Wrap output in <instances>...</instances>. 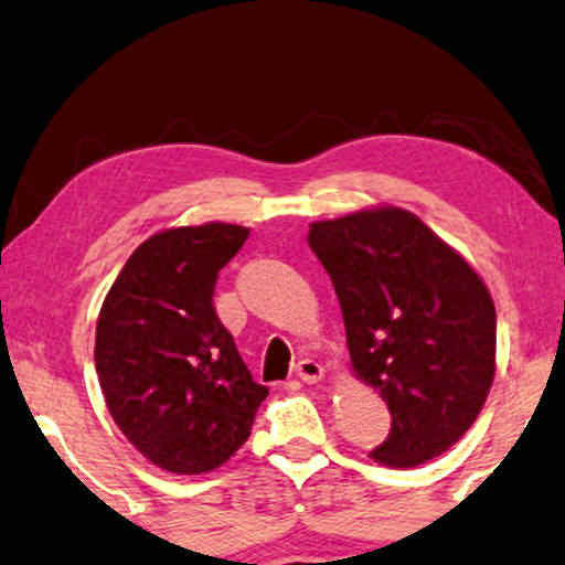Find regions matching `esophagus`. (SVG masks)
<instances>
[{"label":"esophagus","instance_id":"34e87169","mask_svg":"<svg viewBox=\"0 0 565 565\" xmlns=\"http://www.w3.org/2000/svg\"><path fill=\"white\" fill-rule=\"evenodd\" d=\"M296 376H299L303 384H317L323 379V366L311 359H301L296 363Z\"/></svg>","mask_w":565,"mask_h":565}]
</instances>
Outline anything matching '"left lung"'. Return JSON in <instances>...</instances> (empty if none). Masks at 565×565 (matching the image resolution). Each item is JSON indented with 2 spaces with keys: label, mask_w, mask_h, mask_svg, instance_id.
Masks as SVG:
<instances>
[{
  "label": "left lung",
  "mask_w": 565,
  "mask_h": 565,
  "mask_svg": "<svg viewBox=\"0 0 565 565\" xmlns=\"http://www.w3.org/2000/svg\"><path fill=\"white\" fill-rule=\"evenodd\" d=\"M337 289L351 366L391 411L379 463L431 461L481 414L495 374V309L461 254L396 206L311 224Z\"/></svg>",
  "instance_id": "8db88e82"
}]
</instances>
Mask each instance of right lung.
Returning a JSON list of instances; mask_svg holds the SVG:
<instances>
[{
  "label": "right lung",
  "mask_w": 565,
  "mask_h": 565,
  "mask_svg": "<svg viewBox=\"0 0 565 565\" xmlns=\"http://www.w3.org/2000/svg\"><path fill=\"white\" fill-rule=\"evenodd\" d=\"M246 236L222 222L154 234L102 303L94 363L104 401L129 444L169 473L228 461L269 396L214 309L218 271Z\"/></svg>",
  "instance_id": "obj_1"
}]
</instances>
